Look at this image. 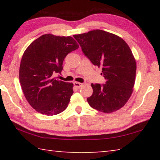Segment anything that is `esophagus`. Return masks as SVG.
Instances as JSON below:
<instances>
[{"mask_svg":"<svg viewBox=\"0 0 160 160\" xmlns=\"http://www.w3.org/2000/svg\"><path fill=\"white\" fill-rule=\"evenodd\" d=\"M73 85H74V86L75 87V88H81V87L83 85V84L82 83H80V82H75L73 83Z\"/></svg>","mask_w":160,"mask_h":160,"instance_id":"1","label":"esophagus"}]
</instances>
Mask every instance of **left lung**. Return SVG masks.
Listing matches in <instances>:
<instances>
[{
	"mask_svg": "<svg viewBox=\"0 0 160 160\" xmlns=\"http://www.w3.org/2000/svg\"><path fill=\"white\" fill-rule=\"evenodd\" d=\"M84 54L94 66L102 67L106 83L92 84L93 93L88 97L90 106L104 113L122 108L133 91L136 62L124 40L110 32L95 29L73 35Z\"/></svg>",
	"mask_w": 160,
	"mask_h": 160,
	"instance_id": "obj_1",
	"label": "left lung"
}]
</instances>
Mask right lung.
I'll use <instances>...</instances> for the list:
<instances>
[{
	"mask_svg": "<svg viewBox=\"0 0 160 160\" xmlns=\"http://www.w3.org/2000/svg\"><path fill=\"white\" fill-rule=\"evenodd\" d=\"M79 47L71 37L44 34L29 44L20 62L19 78L26 99L37 112L47 116L66 109L73 94V84L57 80L64 58Z\"/></svg>",
	"mask_w": 160,
	"mask_h": 160,
	"instance_id": "1",
	"label": "right lung"
}]
</instances>
